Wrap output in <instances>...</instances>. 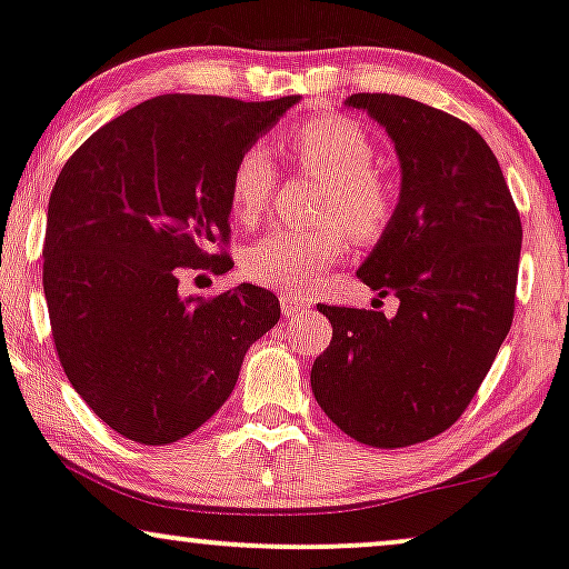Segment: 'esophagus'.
Segmentation results:
<instances>
[{
	"label": "esophagus",
	"mask_w": 569,
	"mask_h": 569,
	"mask_svg": "<svg viewBox=\"0 0 569 569\" xmlns=\"http://www.w3.org/2000/svg\"><path fill=\"white\" fill-rule=\"evenodd\" d=\"M309 307V301L305 297H297V293H280V309H283V315H301L305 309Z\"/></svg>",
	"instance_id": "1"
}]
</instances>
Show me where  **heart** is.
Segmentation results:
<instances>
[{"label": "heart", "instance_id": "obj_1", "mask_svg": "<svg viewBox=\"0 0 569 569\" xmlns=\"http://www.w3.org/2000/svg\"><path fill=\"white\" fill-rule=\"evenodd\" d=\"M291 154L301 168L328 183L320 220L312 231L276 228L243 254L251 280L272 289L307 291L322 270L341 260L347 233L372 241L386 231L393 204L386 186L372 176L376 152L368 136L343 118H312L291 136ZM278 172L264 147H249L231 172V207L243 222L260 218L276 191Z\"/></svg>", "mask_w": 569, "mask_h": 569}]
</instances>
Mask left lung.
Wrapping results in <instances>:
<instances>
[{
    "label": "left lung",
    "instance_id": "8db88e82",
    "mask_svg": "<svg viewBox=\"0 0 569 569\" xmlns=\"http://www.w3.org/2000/svg\"><path fill=\"white\" fill-rule=\"evenodd\" d=\"M388 133L401 186L357 276L399 309H318L333 326L312 393L359 443L399 449L455 426L515 315L522 226L499 160L476 128L397 93L343 102Z\"/></svg>",
    "mask_w": 569,
    "mask_h": 569
}]
</instances>
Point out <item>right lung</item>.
I'll return each mask as SVG.
<instances>
[{
    "mask_svg": "<svg viewBox=\"0 0 569 569\" xmlns=\"http://www.w3.org/2000/svg\"><path fill=\"white\" fill-rule=\"evenodd\" d=\"M297 102L164 93L64 162L47 207L49 320L64 376L120 436L164 446L204 426L278 322L272 291L181 297L178 268H231L210 254L231 231V172Z\"/></svg>",
    "mask_w": 569,
    "mask_h": 569,
    "instance_id": "right-lung-1",
    "label": "right lung"
}]
</instances>
